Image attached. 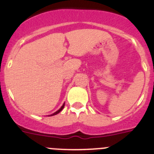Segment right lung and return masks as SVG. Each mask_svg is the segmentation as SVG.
I'll return each instance as SVG.
<instances>
[{
  "mask_svg": "<svg viewBox=\"0 0 154 154\" xmlns=\"http://www.w3.org/2000/svg\"><path fill=\"white\" fill-rule=\"evenodd\" d=\"M64 106H65V103H64L63 105H62V107H61L60 109H59L58 110V111H56V112H54V113L53 114H51V115H50V116H54V115H56V114H58V113H59V112H61V111H62V109H63V108H64Z\"/></svg>",
  "mask_w": 154,
  "mask_h": 154,
  "instance_id": "right-lung-1",
  "label": "right lung"
}]
</instances>
